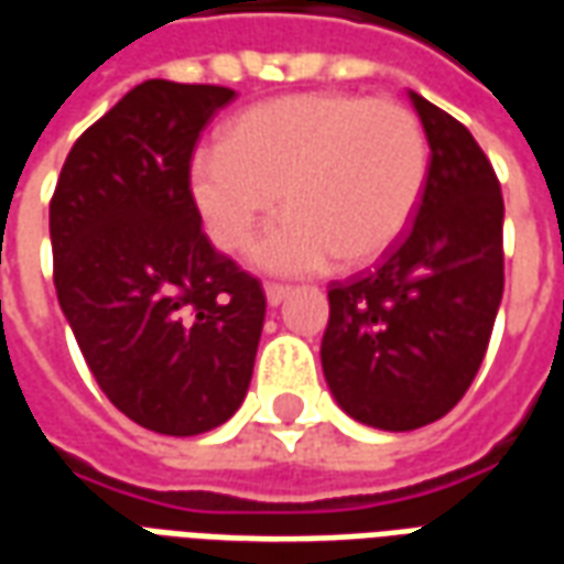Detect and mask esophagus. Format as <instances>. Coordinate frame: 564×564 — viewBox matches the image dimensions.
I'll return each mask as SVG.
<instances>
[{"mask_svg":"<svg viewBox=\"0 0 564 564\" xmlns=\"http://www.w3.org/2000/svg\"><path fill=\"white\" fill-rule=\"evenodd\" d=\"M290 290H293V286H286V283H265V299H269V305H281L283 299L290 295Z\"/></svg>","mask_w":564,"mask_h":564,"instance_id":"obj_1","label":"esophagus"}]
</instances>
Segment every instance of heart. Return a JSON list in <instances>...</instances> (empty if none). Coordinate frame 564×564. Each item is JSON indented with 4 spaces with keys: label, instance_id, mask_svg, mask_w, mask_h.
Instances as JSON below:
<instances>
[{
    "label": "heart",
    "instance_id": "b5f03b06",
    "mask_svg": "<svg viewBox=\"0 0 564 564\" xmlns=\"http://www.w3.org/2000/svg\"><path fill=\"white\" fill-rule=\"evenodd\" d=\"M429 181L420 117L395 99L295 93L229 120L220 148L198 150L189 189L214 245L241 250L278 208L253 262L281 274L366 265L414 220Z\"/></svg>",
    "mask_w": 564,
    "mask_h": 564
}]
</instances>
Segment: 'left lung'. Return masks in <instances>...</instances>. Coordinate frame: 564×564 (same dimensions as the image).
<instances>
[{
	"instance_id": "8db88e82",
	"label": "left lung",
	"mask_w": 564,
	"mask_h": 564,
	"mask_svg": "<svg viewBox=\"0 0 564 564\" xmlns=\"http://www.w3.org/2000/svg\"><path fill=\"white\" fill-rule=\"evenodd\" d=\"M432 148L414 220L371 271L329 283L323 375L359 423L411 432L456 408L505 293V198L456 117L411 93Z\"/></svg>"
}]
</instances>
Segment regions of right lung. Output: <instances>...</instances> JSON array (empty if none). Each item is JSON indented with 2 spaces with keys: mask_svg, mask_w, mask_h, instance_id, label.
Here are the masks:
<instances>
[{
  "mask_svg": "<svg viewBox=\"0 0 564 564\" xmlns=\"http://www.w3.org/2000/svg\"><path fill=\"white\" fill-rule=\"evenodd\" d=\"M235 99L217 84L144 80L68 150L51 198L59 307L117 411L202 435L238 411L265 293L214 250L189 189L193 150Z\"/></svg>",
  "mask_w": 564,
  "mask_h": 564,
  "instance_id": "obj_1",
  "label": "right lung"
}]
</instances>
